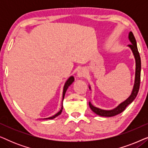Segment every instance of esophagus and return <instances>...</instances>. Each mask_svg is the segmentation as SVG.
I'll use <instances>...</instances> for the list:
<instances>
[{
	"mask_svg": "<svg viewBox=\"0 0 148 148\" xmlns=\"http://www.w3.org/2000/svg\"><path fill=\"white\" fill-rule=\"evenodd\" d=\"M86 74H87L86 70L85 69L82 68L78 71L77 77H84L86 75Z\"/></svg>",
	"mask_w": 148,
	"mask_h": 148,
	"instance_id": "1",
	"label": "esophagus"
}]
</instances>
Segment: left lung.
Listing matches in <instances>:
<instances>
[{"mask_svg": "<svg viewBox=\"0 0 148 148\" xmlns=\"http://www.w3.org/2000/svg\"><path fill=\"white\" fill-rule=\"evenodd\" d=\"M129 38L130 42H131V44H129V46L131 48V50H132L133 54H134L135 58V62H136V68H135V84L134 87H133L132 93H131V96L127 99L125 102L121 103L119 104L116 108L113 109L111 110H104L100 109L98 108H96L93 106L91 104V102H89V105H90V108L92 109L93 112L96 113V114L99 115L101 116H113L115 115H117L120 114L124 111L126 108V107L128 106L129 104H131L135 98H136L137 94H138L139 90V86H140V79H141V58L140 55H139L138 49H137V43L135 38L134 37V35L132 33V32H130L129 34ZM90 90H91L90 86L89 87Z\"/></svg>", "mask_w": 148, "mask_h": 148, "instance_id": "8db88e82", "label": "left lung"}]
</instances>
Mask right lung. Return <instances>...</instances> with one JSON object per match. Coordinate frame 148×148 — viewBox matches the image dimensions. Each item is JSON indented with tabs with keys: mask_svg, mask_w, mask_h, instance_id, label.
I'll return each mask as SVG.
<instances>
[{
	"mask_svg": "<svg viewBox=\"0 0 148 148\" xmlns=\"http://www.w3.org/2000/svg\"><path fill=\"white\" fill-rule=\"evenodd\" d=\"M73 82H74V77L73 76L70 77L68 79V80L66 82L65 84H64V88H63V92H62V100H63V99H64V95H65L66 91V90H67V88H69V86H70L71 85L72 83ZM62 110V105L61 110H60L58 112L56 113L55 115H54V116H52L51 117H49V118H46V119H54V118H55V117L58 116V115H60V114H61Z\"/></svg>",
	"mask_w": 148,
	"mask_h": 148,
	"instance_id": "right-lung-1",
	"label": "right lung"
}]
</instances>
